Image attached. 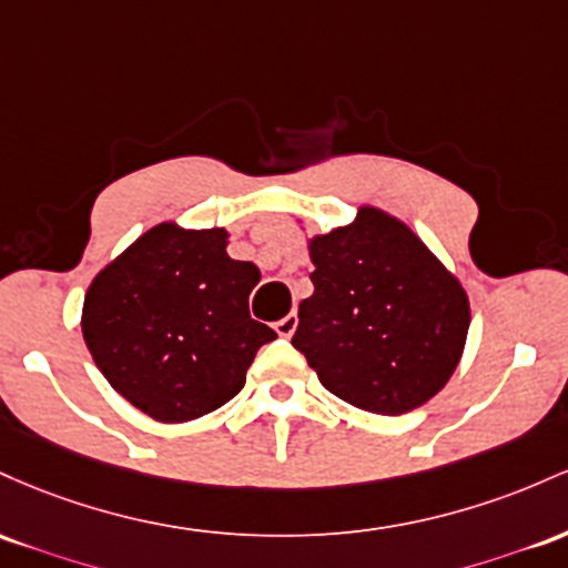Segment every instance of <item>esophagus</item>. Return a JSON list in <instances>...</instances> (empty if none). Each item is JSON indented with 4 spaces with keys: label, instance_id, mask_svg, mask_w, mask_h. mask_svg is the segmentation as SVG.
Listing matches in <instances>:
<instances>
[{
    "label": "esophagus",
    "instance_id": "1",
    "mask_svg": "<svg viewBox=\"0 0 568 568\" xmlns=\"http://www.w3.org/2000/svg\"><path fill=\"white\" fill-rule=\"evenodd\" d=\"M297 329V314H286L282 322H276V333L282 337H292Z\"/></svg>",
    "mask_w": 568,
    "mask_h": 568
}]
</instances>
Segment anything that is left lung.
<instances>
[{
    "label": "left lung",
    "mask_w": 568,
    "mask_h": 568,
    "mask_svg": "<svg viewBox=\"0 0 568 568\" xmlns=\"http://www.w3.org/2000/svg\"><path fill=\"white\" fill-rule=\"evenodd\" d=\"M314 295L292 346L348 405L416 410L450 381L469 333L464 286L397 216L362 206L308 241Z\"/></svg>",
    "instance_id": "left-lung-1"
}]
</instances>
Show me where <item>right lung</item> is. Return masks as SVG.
Here are the masks:
<instances>
[{"label":"right lung","instance_id":"obj_1","mask_svg":"<svg viewBox=\"0 0 568 568\" xmlns=\"http://www.w3.org/2000/svg\"><path fill=\"white\" fill-rule=\"evenodd\" d=\"M257 282V265L227 254L225 227L161 222L88 286L82 337L120 397L155 422H193L231 403L276 337L250 316Z\"/></svg>","mask_w":568,"mask_h":568}]
</instances>
